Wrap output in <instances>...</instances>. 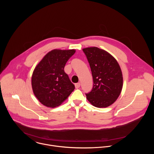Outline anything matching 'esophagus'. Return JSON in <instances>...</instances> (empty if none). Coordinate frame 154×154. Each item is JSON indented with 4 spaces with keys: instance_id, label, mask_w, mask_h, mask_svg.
<instances>
[{
    "instance_id": "1",
    "label": "esophagus",
    "mask_w": 154,
    "mask_h": 154,
    "mask_svg": "<svg viewBox=\"0 0 154 154\" xmlns=\"http://www.w3.org/2000/svg\"><path fill=\"white\" fill-rule=\"evenodd\" d=\"M75 88H76V89L79 88L80 86V83H75Z\"/></svg>"
}]
</instances>
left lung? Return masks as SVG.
I'll return each instance as SVG.
<instances>
[{
    "label": "left lung",
    "instance_id": "1",
    "mask_svg": "<svg viewBox=\"0 0 154 154\" xmlns=\"http://www.w3.org/2000/svg\"><path fill=\"white\" fill-rule=\"evenodd\" d=\"M83 51L90 64L94 83L91 91L86 94V98L96 107H107L116 101L122 88L119 65L113 56L98 48H87Z\"/></svg>",
    "mask_w": 154,
    "mask_h": 154
}]
</instances>
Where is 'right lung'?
<instances>
[{"instance_id": "1", "label": "right lung", "mask_w": 154, "mask_h": 154, "mask_svg": "<svg viewBox=\"0 0 154 154\" xmlns=\"http://www.w3.org/2000/svg\"><path fill=\"white\" fill-rule=\"evenodd\" d=\"M75 52L74 49L52 50L36 66L32 86L35 96L44 105L51 108L59 106L74 90L75 86L64 68Z\"/></svg>"}]
</instances>
